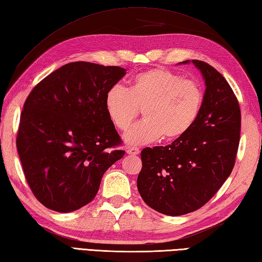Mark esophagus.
<instances>
[{
	"mask_svg": "<svg viewBox=\"0 0 262 262\" xmlns=\"http://www.w3.org/2000/svg\"><path fill=\"white\" fill-rule=\"evenodd\" d=\"M126 152L128 155H139L140 149H139V147H136V146H127Z\"/></svg>",
	"mask_w": 262,
	"mask_h": 262,
	"instance_id": "1",
	"label": "esophagus"
}]
</instances>
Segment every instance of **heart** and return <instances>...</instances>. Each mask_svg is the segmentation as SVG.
Wrapping results in <instances>:
<instances>
[{"mask_svg":"<svg viewBox=\"0 0 262 262\" xmlns=\"http://www.w3.org/2000/svg\"><path fill=\"white\" fill-rule=\"evenodd\" d=\"M203 92L197 82L182 79L165 69L135 74L129 87L115 84L104 98L106 115L119 130H126L143 111L123 139L130 145H143L160 137L172 141L187 134L201 111Z\"/></svg>","mask_w":262,"mask_h":262,"instance_id":"heart-1","label":"heart"}]
</instances>
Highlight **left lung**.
Segmentation results:
<instances>
[{
	"instance_id": "1",
	"label": "left lung",
	"mask_w": 262,
	"mask_h": 262,
	"mask_svg": "<svg viewBox=\"0 0 262 262\" xmlns=\"http://www.w3.org/2000/svg\"><path fill=\"white\" fill-rule=\"evenodd\" d=\"M192 64L206 87L196 121L173 143L142 150L137 177L146 205L170 216L196 211L210 201L234 168L239 144V104L229 83L205 61L192 59Z\"/></svg>"
}]
</instances>
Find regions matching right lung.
I'll return each mask as SVG.
<instances>
[{"instance_id":"obj_1","label":"right lung","mask_w":262,"mask_h":262,"mask_svg":"<svg viewBox=\"0 0 262 262\" xmlns=\"http://www.w3.org/2000/svg\"><path fill=\"white\" fill-rule=\"evenodd\" d=\"M126 70L88 61L69 63L28 95L20 116L17 150L37 201L69 213L96 196L104 173L121 159V139L104 98Z\"/></svg>"}]
</instances>
